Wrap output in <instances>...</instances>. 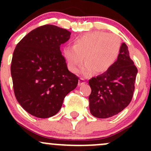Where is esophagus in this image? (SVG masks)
<instances>
[{
  "mask_svg": "<svg viewBox=\"0 0 151 151\" xmlns=\"http://www.w3.org/2000/svg\"><path fill=\"white\" fill-rule=\"evenodd\" d=\"M85 83H86V81H85V79H83V78H80V80H79V83H78L79 86H80V85H84Z\"/></svg>",
  "mask_w": 151,
  "mask_h": 151,
  "instance_id": "esophagus-1",
  "label": "esophagus"
}]
</instances>
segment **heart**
Masks as SVG:
<instances>
[{
	"label": "heart",
	"instance_id": "heart-1",
	"mask_svg": "<svg viewBox=\"0 0 151 151\" xmlns=\"http://www.w3.org/2000/svg\"><path fill=\"white\" fill-rule=\"evenodd\" d=\"M121 49V41L114 33L94 31L74 41V47L63 48V55L68 69L77 72L84 62L83 73L95 71L99 74L107 71L116 61Z\"/></svg>",
	"mask_w": 151,
	"mask_h": 151
}]
</instances>
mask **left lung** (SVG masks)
<instances>
[{
	"label": "left lung",
	"instance_id": "1",
	"mask_svg": "<svg viewBox=\"0 0 151 151\" xmlns=\"http://www.w3.org/2000/svg\"><path fill=\"white\" fill-rule=\"evenodd\" d=\"M137 68L129 57L128 47L121 45L118 60L106 72L89 80L91 113L98 118H108L124 109L134 91Z\"/></svg>",
	"mask_w": 151,
	"mask_h": 151
}]
</instances>
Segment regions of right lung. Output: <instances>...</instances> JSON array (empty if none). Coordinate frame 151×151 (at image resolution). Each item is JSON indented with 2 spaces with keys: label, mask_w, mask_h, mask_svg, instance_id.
I'll return each instance as SVG.
<instances>
[{
  "label": "right lung",
  "mask_w": 151,
  "mask_h": 151,
  "mask_svg": "<svg viewBox=\"0 0 151 151\" xmlns=\"http://www.w3.org/2000/svg\"><path fill=\"white\" fill-rule=\"evenodd\" d=\"M70 35L55 25H42L22 38L14 51L11 74L15 97L33 116L57 114L65 96L78 84L79 77L68 71L60 50Z\"/></svg>",
  "instance_id": "1"
}]
</instances>
